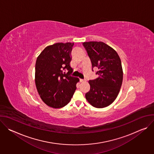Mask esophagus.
Wrapping results in <instances>:
<instances>
[{
    "label": "esophagus",
    "mask_w": 154,
    "mask_h": 154,
    "mask_svg": "<svg viewBox=\"0 0 154 154\" xmlns=\"http://www.w3.org/2000/svg\"><path fill=\"white\" fill-rule=\"evenodd\" d=\"M85 81H86V80H85V79H80V82H85Z\"/></svg>",
    "instance_id": "1"
}]
</instances>
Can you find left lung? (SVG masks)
<instances>
[{"instance_id":"left-lung-1","label":"left lung","mask_w":154,"mask_h":154,"mask_svg":"<svg viewBox=\"0 0 154 154\" xmlns=\"http://www.w3.org/2000/svg\"><path fill=\"white\" fill-rule=\"evenodd\" d=\"M83 45L93 68H97L96 74L99 75L96 79L89 80L90 90L86 93V99L96 108L106 107L116 99L122 85L123 72L121 59L112 48L103 42H84Z\"/></svg>"}]
</instances>
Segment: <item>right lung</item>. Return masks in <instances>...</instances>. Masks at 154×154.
I'll use <instances>...</instances> for the list:
<instances>
[{"mask_svg": "<svg viewBox=\"0 0 154 154\" xmlns=\"http://www.w3.org/2000/svg\"><path fill=\"white\" fill-rule=\"evenodd\" d=\"M73 46L71 42L55 43L46 47L36 59L37 91L42 101L51 107L59 108L66 105L77 88L79 79L71 75Z\"/></svg>", "mask_w": 154, "mask_h": 154, "instance_id": "add662e5", "label": "right lung"}]
</instances>
